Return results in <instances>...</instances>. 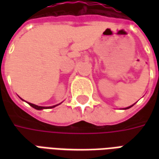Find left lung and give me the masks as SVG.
<instances>
[{"instance_id":"left-lung-1","label":"left lung","mask_w":159,"mask_h":159,"mask_svg":"<svg viewBox=\"0 0 159 159\" xmlns=\"http://www.w3.org/2000/svg\"><path fill=\"white\" fill-rule=\"evenodd\" d=\"M132 106H133V105H132ZM132 106H130V107H127V108H125V109H129V108H130V107H132Z\"/></svg>"}]
</instances>
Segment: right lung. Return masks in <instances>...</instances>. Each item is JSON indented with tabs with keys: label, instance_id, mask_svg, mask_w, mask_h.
Returning a JSON list of instances; mask_svg holds the SVG:
<instances>
[{
	"label": "right lung",
	"instance_id": "1",
	"mask_svg": "<svg viewBox=\"0 0 159 159\" xmlns=\"http://www.w3.org/2000/svg\"><path fill=\"white\" fill-rule=\"evenodd\" d=\"M29 105L30 107H32L33 108H35L36 110H42V109H49V108H53V107H55L56 106H58V105H56V106H53V107H39V106H36V105H34L32 103H29Z\"/></svg>",
	"mask_w": 159,
	"mask_h": 159
}]
</instances>
